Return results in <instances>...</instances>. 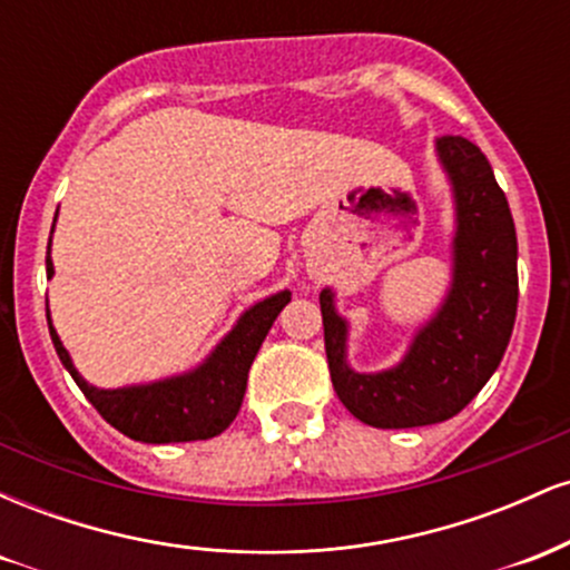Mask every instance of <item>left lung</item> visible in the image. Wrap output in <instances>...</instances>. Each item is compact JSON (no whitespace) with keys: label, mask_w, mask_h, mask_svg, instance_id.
<instances>
[{"label":"left lung","mask_w":570,"mask_h":570,"mask_svg":"<svg viewBox=\"0 0 570 570\" xmlns=\"http://www.w3.org/2000/svg\"><path fill=\"white\" fill-rule=\"evenodd\" d=\"M436 155L455 200L453 281L402 362L370 375L351 370L348 322L335 292L318 294L332 385L345 410L375 429L431 426L458 415L501 364L514 330L517 233L507 195L480 147L463 136L436 139Z\"/></svg>","instance_id":"1"}]
</instances>
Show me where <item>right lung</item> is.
Wrapping results in <instances>:
<instances>
[{
  "instance_id": "add662e5",
  "label": "right lung",
  "mask_w": 570,
  "mask_h": 570,
  "mask_svg": "<svg viewBox=\"0 0 570 570\" xmlns=\"http://www.w3.org/2000/svg\"><path fill=\"white\" fill-rule=\"evenodd\" d=\"M45 265H48V278H53L50 246ZM289 299V292H278L248 307L238 318V324L222 337L217 348L208 353L200 367L189 370L185 375L166 377V381L126 385V389H96V385H90L71 364L69 351L63 348L61 337L50 324V311L48 326L61 364L69 370V375L75 377L82 394L101 412L109 426L122 431L136 442H195L212 440L235 421L246 394L248 367H252L265 335Z\"/></svg>"
}]
</instances>
